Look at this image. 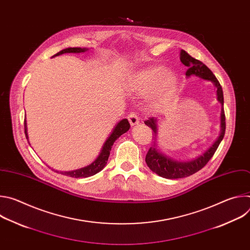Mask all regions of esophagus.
<instances>
[{
  "mask_svg": "<svg viewBox=\"0 0 250 250\" xmlns=\"http://www.w3.org/2000/svg\"><path fill=\"white\" fill-rule=\"evenodd\" d=\"M127 120H128V122H129V124H130L131 125H137V124L139 123V119H138L137 115H136L134 112H131V113L127 116Z\"/></svg>",
  "mask_w": 250,
  "mask_h": 250,
  "instance_id": "1",
  "label": "esophagus"
}]
</instances>
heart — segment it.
I'll use <instances>...</instances> for the list:
<instances>
[{
  "instance_id": "obj_1",
  "label": "heart",
  "mask_w": 250,
  "mask_h": 250,
  "mask_svg": "<svg viewBox=\"0 0 250 250\" xmlns=\"http://www.w3.org/2000/svg\"><path fill=\"white\" fill-rule=\"evenodd\" d=\"M177 82L174 74L163 65H153L141 69L130 78L129 88L140 93H147L160 87L161 93L172 90Z\"/></svg>"
}]
</instances>
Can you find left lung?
<instances>
[{"label": "left lung", "instance_id": "1", "mask_svg": "<svg viewBox=\"0 0 250 250\" xmlns=\"http://www.w3.org/2000/svg\"><path fill=\"white\" fill-rule=\"evenodd\" d=\"M180 60L181 62L188 67V70L186 71V76L190 77L191 75H196L200 78H203L205 80L211 81L215 86L217 87V94H218V100L221 102V104L224 105V93L222 86L216 76L208 68L203 62H201L198 59L193 58L189 53H187L185 50H181L180 52ZM156 120L149 119L146 121V125L152 128L154 133L156 134ZM221 133L218 139L213 142V145L201 156L197 157L196 159L188 162H179L175 161L160 152L155 148V144L148 149V152L146 156V162L147 166L156 174L159 176L166 178V179H178V178H184L188 177L190 175H193L194 173L201 170L215 154L216 150L218 149L221 141L223 140L226 132V116L225 111L222 109V115H221Z\"/></svg>", "mask_w": 250, "mask_h": 250}]
</instances>
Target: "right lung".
<instances>
[{
	"mask_svg": "<svg viewBox=\"0 0 250 250\" xmlns=\"http://www.w3.org/2000/svg\"><path fill=\"white\" fill-rule=\"evenodd\" d=\"M87 48H81V47H69V48H65L61 51H59L58 53H56L54 56H58L60 54L63 53H80V52H85L87 51ZM129 123L126 119L121 121L116 127L114 128L112 134L109 136V138L105 140V142L104 144V146L102 148V151L100 153V155L97 157V159L91 163L90 165L84 167V168H80L74 171H69V172H60L63 175L69 176V177H73V178H86V177H90L93 176L95 174H97L98 172H100L104 165L106 164V161L109 159L110 156V151L112 149V146L114 145V142L125 132H126L129 129ZM24 133H25V137L27 138V133H26V124L24 121ZM57 172V171H56Z\"/></svg>",
	"mask_w": 250,
	"mask_h": 250,
	"instance_id": "right-lung-1",
	"label": "right lung"
}]
</instances>
